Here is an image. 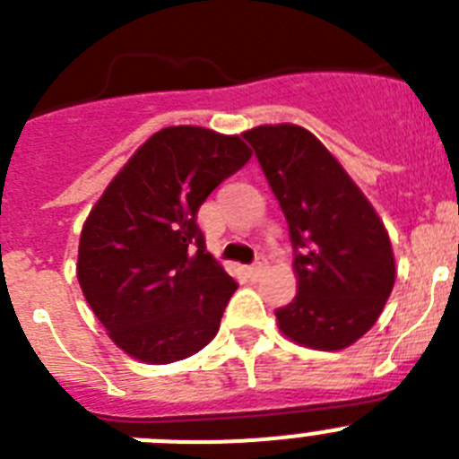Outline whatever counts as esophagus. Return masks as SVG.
Instances as JSON below:
<instances>
[{
    "instance_id": "1",
    "label": "esophagus",
    "mask_w": 459,
    "mask_h": 459,
    "mask_svg": "<svg viewBox=\"0 0 459 459\" xmlns=\"http://www.w3.org/2000/svg\"><path fill=\"white\" fill-rule=\"evenodd\" d=\"M266 266H269V264H266V257H259L253 266H248L250 278H259V275H264Z\"/></svg>"
}]
</instances>
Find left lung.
<instances>
[{
	"label": "left lung",
	"mask_w": 459,
	"mask_h": 459,
	"mask_svg": "<svg viewBox=\"0 0 459 459\" xmlns=\"http://www.w3.org/2000/svg\"><path fill=\"white\" fill-rule=\"evenodd\" d=\"M243 137L290 225L299 291L275 310L303 347L344 350L368 333L395 282L391 238L342 165L310 131L257 126Z\"/></svg>",
	"instance_id": "obj_1"
}]
</instances>
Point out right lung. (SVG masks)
<instances>
[{"label":"right lung","mask_w":459,"mask_h":459,"mask_svg":"<svg viewBox=\"0 0 459 459\" xmlns=\"http://www.w3.org/2000/svg\"><path fill=\"white\" fill-rule=\"evenodd\" d=\"M250 156L238 135L169 126L133 153L89 213L80 287L133 359L163 366L216 338L238 285L206 253L197 211Z\"/></svg>","instance_id":"right-lung-1"}]
</instances>
